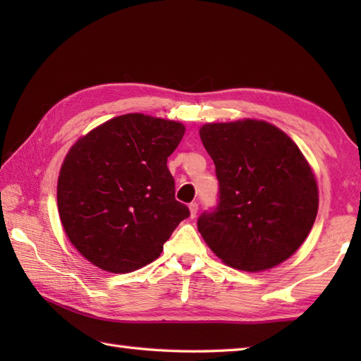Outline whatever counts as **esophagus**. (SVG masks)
<instances>
[{
  "label": "esophagus",
  "mask_w": 361,
  "mask_h": 361,
  "mask_svg": "<svg viewBox=\"0 0 361 361\" xmlns=\"http://www.w3.org/2000/svg\"><path fill=\"white\" fill-rule=\"evenodd\" d=\"M189 211H190V217H195L197 216V211H198V203H190L189 204Z\"/></svg>",
  "instance_id": "34e87169"
}]
</instances>
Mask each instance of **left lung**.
Masks as SVG:
<instances>
[{
	"label": "left lung",
	"mask_w": 361,
	"mask_h": 361,
	"mask_svg": "<svg viewBox=\"0 0 361 361\" xmlns=\"http://www.w3.org/2000/svg\"><path fill=\"white\" fill-rule=\"evenodd\" d=\"M216 166V208L198 231L225 264L260 271L288 259L315 224L318 188L298 145L278 127L245 119L200 128Z\"/></svg>",
	"instance_id": "1"
}]
</instances>
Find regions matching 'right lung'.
<instances>
[{"label":"right lung","instance_id":"add662e5","mask_svg":"<svg viewBox=\"0 0 361 361\" xmlns=\"http://www.w3.org/2000/svg\"><path fill=\"white\" fill-rule=\"evenodd\" d=\"M185 126L132 113L73 145L60 169L59 214L68 239L91 264L128 273L153 262L181 220L167 157Z\"/></svg>","mask_w":361,"mask_h":361}]
</instances>
